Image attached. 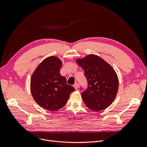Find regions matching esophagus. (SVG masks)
Masks as SVG:
<instances>
[{
    "instance_id": "obj_1",
    "label": "esophagus",
    "mask_w": 147,
    "mask_h": 147,
    "mask_svg": "<svg viewBox=\"0 0 147 147\" xmlns=\"http://www.w3.org/2000/svg\"><path fill=\"white\" fill-rule=\"evenodd\" d=\"M78 87H79V84L78 83H75L74 84V88H75V89H78Z\"/></svg>"
}]
</instances>
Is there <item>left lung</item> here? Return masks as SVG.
<instances>
[{
	"instance_id": "8db88e82",
	"label": "left lung",
	"mask_w": 147,
	"mask_h": 147,
	"mask_svg": "<svg viewBox=\"0 0 147 147\" xmlns=\"http://www.w3.org/2000/svg\"><path fill=\"white\" fill-rule=\"evenodd\" d=\"M87 79L88 87L82 92L84 104L89 109L99 111L110 106L119 89L117 75L112 67L101 58L89 55L77 60Z\"/></svg>"
}]
</instances>
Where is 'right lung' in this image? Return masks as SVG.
I'll use <instances>...</instances> for the list:
<instances>
[{
    "mask_svg": "<svg viewBox=\"0 0 147 147\" xmlns=\"http://www.w3.org/2000/svg\"><path fill=\"white\" fill-rule=\"evenodd\" d=\"M61 67L62 62L57 57H48L38 65L31 79V92L34 101L51 111L63 108L75 90L60 74Z\"/></svg>",
    "mask_w": 147,
    "mask_h": 147,
    "instance_id": "right-lung-1",
    "label": "right lung"
}]
</instances>
